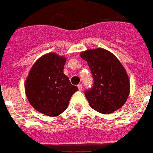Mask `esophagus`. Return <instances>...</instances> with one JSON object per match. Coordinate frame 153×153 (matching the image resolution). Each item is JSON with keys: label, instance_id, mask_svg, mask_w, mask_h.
I'll list each match as a JSON object with an SVG mask.
<instances>
[{"label": "esophagus", "instance_id": "esophagus-1", "mask_svg": "<svg viewBox=\"0 0 153 153\" xmlns=\"http://www.w3.org/2000/svg\"><path fill=\"white\" fill-rule=\"evenodd\" d=\"M77 87H78V89H79V90L81 91L82 89V84H79V85L77 86Z\"/></svg>", "mask_w": 153, "mask_h": 153}]
</instances>
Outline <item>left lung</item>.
<instances>
[{
    "instance_id": "left-lung-1",
    "label": "left lung",
    "mask_w": 153,
    "mask_h": 153,
    "mask_svg": "<svg viewBox=\"0 0 153 153\" xmlns=\"http://www.w3.org/2000/svg\"><path fill=\"white\" fill-rule=\"evenodd\" d=\"M92 72L94 84L85 92L92 108L104 114L118 110L125 104L131 91L128 75L114 54L99 48L80 53Z\"/></svg>"
}]
</instances>
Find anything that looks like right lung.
<instances>
[{
  "mask_svg": "<svg viewBox=\"0 0 153 153\" xmlns=\"http://www.w3.org/2000/svg\"><path fill=\"white\" fill-rule=\"evenodd\" d=\"M66 57L54 52L40 57L25 82V92L30 105L43 114L56 117L67 109L76 86L64 74Z\"/></svg>",
  "mask_w": 153,
  "mask_h": 153,
  "instance_id": "add662e5",
  "label": "right lung"
}]
</instances>
